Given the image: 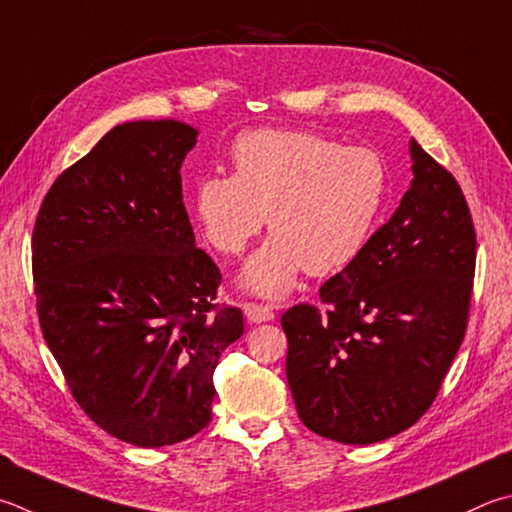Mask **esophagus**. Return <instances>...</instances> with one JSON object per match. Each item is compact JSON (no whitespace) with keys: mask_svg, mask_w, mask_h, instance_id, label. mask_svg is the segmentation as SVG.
I'll return each instance as SVG.
<instances>
[{"mask_svg":"<svg viewBox=\"0 0 512 512\" xmlns=\"http://www.w3.org/2000/svg\"><path fill=\"white\" fill-rule=\"evenodd\" d=\"M244 313H246L248 322H255V324H259V322H271V320L275 318V313H273L271 306L257 304V302H246V304H244Z\"/></svg>","mask_w":512,"mask_h":512,"instance_id":"1","label":"esophagus"}]
</instances>
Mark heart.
Here are the masks:
<instances>
[{"label": "heart", "mask_w": 512, "mask_h": 512, "mask_svg": "<svg viewBox=\"0 0 512 512\" xmlns=\"http://www.w3.org/2000/svg\"><path fill=\"white\" fill-rule=\"evenodd\" d=\"M232 174H206L192 210L208 244L241 255L266 217L273 237L248 259L241 284L282 297L304 271H345L374 237L389 201L385 156L306 129H250L230 147Z\"/></svg>", "instance_id": "b5f03b06"}]
</instances>
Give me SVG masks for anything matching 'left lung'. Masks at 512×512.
Here are the masks:
<instances>
[{
    "instance_id": "8db88e82",
    "label": "left lung",
    "mask_w": 512,
    "mask_h": 512,
    "mask_svg": "<svg viewBox=\"0 0 512 512\" xmlns=\"http://www.w3.org/2000/svg\"><path fill=\"white\" fill-rule=\"evenodd\" d=\"M412 185L362 255L320 288L327 313L282 315L286 378L302 423L369 445L412 427L466 336L477 235L454 176L414 138Z\"/></svg>"
}]
</instances>
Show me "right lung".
Returning <instances> with one entry per match:
<instances>
[{
	"label": "right lung",
	"instance_id": "1",
	"mask_svg": "<svg viewBox=\"0 0 512 512\" xmlns=\"http://www.w3.org/2000/svg\"><path fill=\"white\" fill-rule=\"evenodd\" d=\"M179 120L116 125L46 192L33 228L37 315L85 414L116 439L161 448L212 418L219 356L244 333L219 306L217 264L194 244Z\"/></svg>",
	"mask_w": 512,
	"mask_h": 512
}]
</instances>
